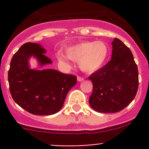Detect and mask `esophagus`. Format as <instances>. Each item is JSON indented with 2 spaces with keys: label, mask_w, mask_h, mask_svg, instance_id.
I'll return each instance as SVG.
<instances>
[{
  "label": "esophagus",
  "mask_w": 149,
  "mask_h": 149,
  "mask_svg": "<svg viewBox=\"0 0 149 149\" xmlns=\"http://www.w3.org/2000/svg\"><path fill=\"white\" fill-rule=\"evenodd\" d=\"M77 80L79 81H82L84 80V79L83 77H81V76H78Z\"/></svg>",
  "instance_id": "esophagus-1"
}]
</instances>
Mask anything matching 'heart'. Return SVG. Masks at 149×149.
I'll use <instances>...</instances> for the list:
<instances>
[{"label": "heart", "mask_w": 149, "mask_h": 149, "mask_svg": "<svg viewBox=\"0 0 149 149\" xmlns=\"http://www.w3.org/2000/svg\"><path fill=\"white\" fill-rule=\"evenodd\" d=\"M67 56L62 52L56 55L58 61L69 65V60L79 61L80 68L91 73L101 68L109 56L107 45L102 41H83L67 47L65 49Z\"/></svg>", "instance_id": "b5f03b06"}]
</instances>
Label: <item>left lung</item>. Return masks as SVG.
I'll list each match as a JSON object with an SVG mask.
<instances>
[{"label":"left lung","instance_id":"1","mask_svg":"<svg viewBox=\"0 0 149 149\" xmlns=\"http://www.w3.org/2000/svg\"><path fill=\"white\" fill-rule=\"evenodd\" d=\"M112 45V59L88 77L93 84L90 106L102 113L125 108L139 88V70L130 49L118 38Z\"/></svg>","mask_w":149,"mask_h":149}]
</instances>
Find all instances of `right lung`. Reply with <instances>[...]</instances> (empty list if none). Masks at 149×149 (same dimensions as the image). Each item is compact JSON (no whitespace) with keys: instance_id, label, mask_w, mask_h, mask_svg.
Instances as JSON below:
<instances>
[{"instance_id":"right-lung-1","label":"right lung","mask_w":149,"mask_h":149,"mask_svg":"<svg viewBox=\"0 0 149 149\" xmlns=\"http://www.w3.org/2000/svg\"><path fill=\"white\" fill-rule=\"evenodd\" d=\"M40 45L27 42L13 55L8 73L9 89L14 102L29 113L50 115L62 108L69 90L77 77L53 69L33 70L29 58L33 55L42 66L52 63Z\"/></svg>"}]
</instances>
